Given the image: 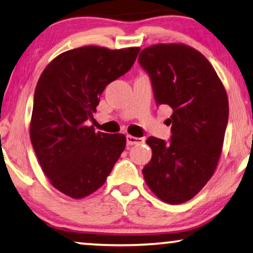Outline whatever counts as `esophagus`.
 I'll list each match as a JSON object with an SVG mask.
<instances>
[{
	"label": "esophagus",
	"mask_w": 253,
	"mask_h": 253,
	"mask_svg": "<svg viewBox=\"0 0 253 253\" xmlns=\"http://www.w3.org/2000/svg\"><path fill=\"white\" fill-rule=\"evenodd\" d=\"M143 141H144L143 138L133 137V136H130V134H127L126 136V144L130 145V146H132V145H137V144H141Z\"/></svg>",
	"instance_id": "34e87169"
}]
</instances>
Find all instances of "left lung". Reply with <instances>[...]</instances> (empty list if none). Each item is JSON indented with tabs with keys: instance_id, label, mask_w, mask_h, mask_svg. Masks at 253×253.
<instances>
[{
	"instance_id": "1",
	"label": "left lung",
	"mask_w": 253,
	"mask_h": 253,
	"mask_svg": "<svg viewBox=\"0 0 253 253\" xmlns=\"http://www.w3.org/2000/svg\"><path fill=\"white\" fill-rule=\"evenodd\" d=\"M153 88L157 106L172 109L170 139L150 137L152 159L145 182L168 204L188 202L212 177L228 124L226 89L212 64L184 44H155L138 57Z\"/></svg>"
}]
</instances>
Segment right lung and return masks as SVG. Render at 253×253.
Masks as SVG:
<instances>
[{"label": "right lung", "instance_id": "obj_1", "mask_svg": "<svg viewBox=\"0 0 253 253\" xmlns=\"http://www.w3.org/2000/svg\"><path fill=\"white\" fill-rule=\"evenodd\" d=\"M139 50L86 46L65 51L38 81L31 141L51 184L71 198L96 191L126 148L124 134L96 133L86 124L106 86L130 70Z\"/></svg>", "mask_w": 253, "mask_h": 253}]
</instances>
